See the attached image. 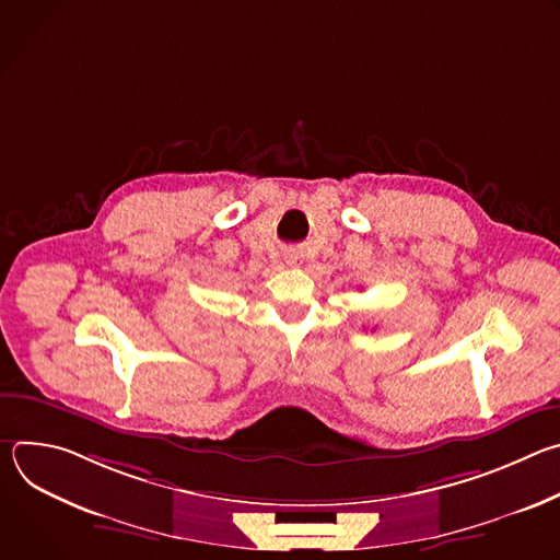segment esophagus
<instances>
[{"label":"esophagus","mask_w":560,"mask_h":560,"mask_svg":"<svg viewBox=\"0 0 560 560\" xmlns=\"http://www.w3.org/2000/svg\"><path fill=\"white\" fill-rule=\"evenodd\" d=\"M285 264L288 266H299L301 264V255L299 253H288L285 255Z\"/></svg>","instance_id":"1"}]
</instances>
